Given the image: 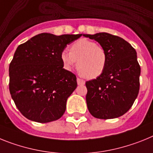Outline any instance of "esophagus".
<instances>
[{"label": "esophagus", "mask_w": 153, "mask_h": 153, "mask_svg": "<svg viewBox=\"0 0 153 153\" xmlns=\"http://www.w3.org/2000/svg\"><path fill=\"white\" fill-rule=\"evenodd\" d=\"M77 83H78V85H85V82L83 79H82V78H77Z\"/></svg>", "instance_id": "obj_1"}]
</instances>
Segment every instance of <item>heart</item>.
Segmentation results:
<instances>
[{
  "mask_svg": "<svg viewBox=\"0 0 153 153\" xmlns=\"http://www.w3.org/2000/svg\"><path fill=\"white\" fill-rule=\"evenodd\" d=\"M61 58L68 70H71L78 61V70L88 79L100 76L107 65V54L105 49L86 38L76 41L71 46L70 51H62Z\"/></svg>",
  "mask_w": 153,
  "mask_h": 153,
  "instance_id": "1",
  "label": "heart"
}]
</instances>
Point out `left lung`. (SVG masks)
<instances>
[{
  "instance_id": "1",
  "label": "left lung",
  "mask_w": 153,
  "mask_h": 153,
  "mask_svg": "<svg viewBox=\"0 0 153 153\" xmlns=\"http://www.w3.org/2000/svg\"><path fill=\"white\" fill-rule=\"evenodd\" d=\"M83 36L99 42L107 54L103 73L85 82L88 109L97 119L122 116L130 109L139 94L141 70L136 51L123 38L108 33Z\"/></svg>"
}]
</instances>
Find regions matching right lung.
Wrapping results in <instances>:
<instances>
[{
  "mask_svg": "<svg viewBox=\"0 0 153 153\" xmlns=\"http://www.w3.org/2000/svg\"><path fill=\"white\" fill-rule=\"evenodd\" d=\"M82 35L42 33L16 49L9 65V90L16 107L27 119L46 123L65 113L77 81L75 75L63 68L61 54Z\"/></svg>",
  "mask_w": 153,
  "mask_h": 153,
  "instance_id": "add662e5",
  "label": "right lung"
}]
</instances>
